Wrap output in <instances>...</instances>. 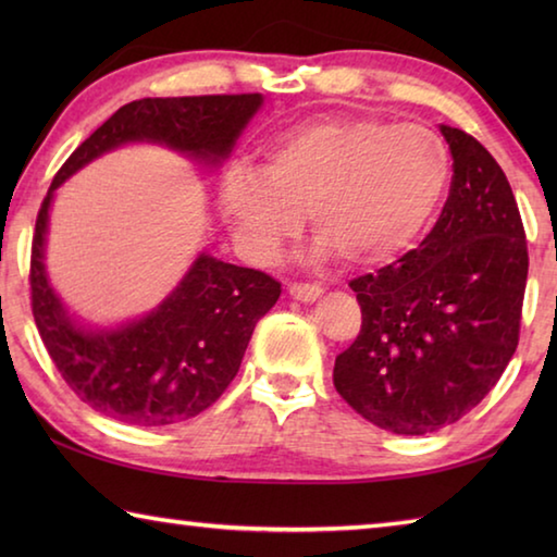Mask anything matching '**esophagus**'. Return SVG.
<instances>
[{
    "label": "esophagus",
    "mask_w": 557,
    "mask_h": 557,
    "mask_svg": "<svg viewBox=\"0 0 557 557\" xmlns=\"http://www.w3.org/2000/svg\"><path fill=\"white\" fill-rule=\"evenodd\" d=\"M289 297L297 299V301H317L319 297L324 295V289L319 285H301V282H295V285H289Z\"/></svg>",
    "instance_id": "esophagus-1"
}]
</instances>
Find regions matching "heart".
<instances>
[{
    "label": "heart",
    "mask_w": 557,
    "mask_h": 557,
    "mask_svg": "<svg viewBox=\"0 0 557 557\" xmlns=\"http://www.w3.org/2000/svg\"><path fill=\"white\" fill-rule=\"evenodd\" d=\"M449 184L437 132L379 117H322L280 132L258 169L221 178L219 211L245 258L275 260L309 215L317 258L383 265L420 238Z\"/></svg>",
    "instance_id": "obj_1"
}]
</instances>
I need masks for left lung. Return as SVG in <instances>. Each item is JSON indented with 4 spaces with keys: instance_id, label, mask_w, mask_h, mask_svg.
<instances>
[{
    "instance_id": "1",
    "label": "left lung",
    "mask_w": 557,
    "mask_h": 557,
    "mask_svg": "<svg viewBox=\"0 0 557 557\" xmlns=\"http://www.w3.org/2000/svg\"><path fill=\"white\" fill-rule=\"evenodd\" d=\"M445 209L398 265L351 282L363 324L336 356L334 385L366 420L428 435L476 408L518 346L528 250L502 166L457 127Z\"/></svg>"
}]
</instances>
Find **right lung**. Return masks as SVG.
Returning <instances> with one entry per match:
<instances>
[{"instance_id":"obj_1","label":"right lung","mask_w":557,"mask_h":557,"mask_svg":"<svg viewBox=\"0 0 557 557\" xmlns=\"http://www.w3.org/2000/svg\"><path fill=\"white\" fill-rule=\"evenodd\" d=\"M262 108L248 96L143 98L122 106L75 152L41 203L32 245V307L55 369L83 403L137 428L191 420L221 398L240 369L280 282L201 250L176 287L143 317L92 324L63 305L46 272L55 191L83 166L127 145H157L215 172Z\"/></svg>"}]
</instances>
